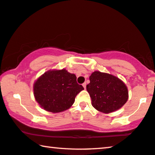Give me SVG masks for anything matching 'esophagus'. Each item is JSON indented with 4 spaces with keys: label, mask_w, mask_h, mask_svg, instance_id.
Wrapping results in <instances>:
<instances>
[{
    "label": "esophagus",
    "mask_w": 155,
    "mask_h": 155,
    "mask_svg": "<svg viewBox=\"0 0 155 155\" xmlns=\"http://www.w3.org/2000/svg\"><path fill=\"white\" fill-rule=\"evenodd\" d=\"M83 86H84L85 89L86 88V83H84V84H83Z\"/></svg>",
    "instance_id": "1"
}]
</instances>
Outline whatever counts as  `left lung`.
Masks as SVG:
<instances>
[{"label": "left lung", "instance_id": "obj_1", "mask_svg": "<svg viewBox=\"0 0 155 155\" xmlns=\"http://www.w3.org/2000/svg\"><path fill=\"white\" fill-rule=\"evenodd\" d=\"M86 85L92 105L99 111L109 114L120 108L128 100L127 86L118 78L107 73L94 71Z\"/></svg>", "mask_w": 155, "mask_h": 155}]
</instances>
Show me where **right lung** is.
Returning <instances> with one entry per match:
<instances>
[{
  "instance_id": "add662e5",
  "label": "right lung",
  "mask_w": 155,
  "mask_h": 155,
  "mask_svg": "<svg viewBox=\"0 0 155 155\" xmlns=\"http://www.w3.org/2000/svg\"><path fill=\"white\" fill-rule=\"evenodd\" d=\"M77 82V77L66 70L45 72L34 84L36 101L47 111L59 113L68 109L75 97L84 90Z\"/></svg>"
}]
</instances>
